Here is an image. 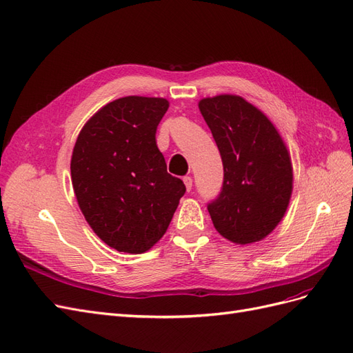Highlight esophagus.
I'll return each instance as SVG.
<instances>
[{
    "instance_id": "obj_1",
    "label": "esophagus",
    "mask_w": 353,
    "mask_h": 353,
    "mask_svg": "<svg viewBox=\"0 0 353 353\" xmlns=\"http://www.w3.org/2000/svg\"><path fill=\"white\" fill-rule=\"evenodd\" d=\"M183 181H184L187 191H191V188H193V178H191V176H184Z\"/></svg>"
}]
</instances>
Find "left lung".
Listing matches in <instances>:
<instances>
[{"label": "left lung", "instance_id": "obj_1", "mask_svg": "<svg viewBox=\"0 0 353 353\" xmlns=\"http://www.w3.org/2000/svg\"><path fill=\"white\" fill-rule=\"evenodd\" d=\"M215 140L223 183L208 205L213 227L237 244L261 241L283 219L293 190L290 154L272 122L240 95L199 101Z\"/></svg>", "mask_w": 353, "mask_h": 353}]
</instances>
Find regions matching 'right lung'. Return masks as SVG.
Returning a JSON list of instances; mask_svg holds the SVG:
<instances>
[{
  "label": "right lung",
  "instance_id": "right-lung-1",
  "mask_svg": "<svg viewBox=\"0 0 353 353\" xmlns=\"http://www.w3.org/2000/svg\"><path fill=\"white\" fill-rule=\"evenodd\" d=\"M168 108L159 97L117 99L83 125L74 143L70 175L78 205L92 231L117 252L152 249L185 193L156 144Z\"/></svg>",
  "mask_w": 353,
  "mask_h": 353
}]
</instances>
